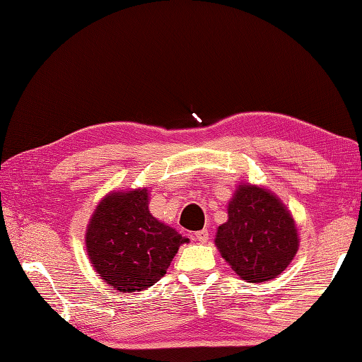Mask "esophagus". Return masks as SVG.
I'll use <instances>...</instances> for the list:
<instances>
[{
    "mask_svg": "<svg viewBox=\"0 0 362 362\" xmlns=\"http://www.w3.org/2000/svg\"><path fill=\"white\" fill-rule=\"evenodd\" d=\"M194 238L198 239V242H201V244H206V242L209 240V231L207 229H201V231L194 233Z\"/></svg>",
    "mask_w": 362,
    "mask_h": 362,
    "instance_id": "obj_1",
    "label": "esophagus"
}]
</instances>
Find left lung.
I'll list each match as a JSON object with an SVG mask.
<instances>
[{"label": "left lung", "mask_w": 362, "mask_h": 362, "mask_svg": "<svg viewBox=\"0 0 362 362\" xmlns=\"http://www.w3.org/2000/svg\"><path fill=\"white\" fill-rule=\"evenodd\" d=\"M215 245L242 280L261 284L277 277L299 248L290 210L266 188L242 183L228 204V221Z\"/></svg>", "instance_id": "left-lung-1"}]
</instances>
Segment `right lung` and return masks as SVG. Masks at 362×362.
<instances>
[{
  "label": "right lung",
  "instance_id": "add662e5",
  "mask_svg": "<svg viewBox=\"0 0 362 362\" xmlns=\"http://www.w3.org/2000/svg\"><path fill=\"white\" fill-rule=\"evenodd\" d=\"M185 242L188 239L150 214L146 188L104 196L85 234L95 271L120 293L155 285Z\"/></svg>",
  "mask_w": 362,
  "mask_h": 362
}]
</instances>
